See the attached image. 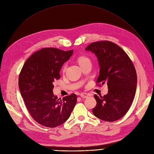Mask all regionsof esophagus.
I'll list each match as a JSON object with an SVG mask.
<instances>
[{
    "label": "esophagus",
    "instance_id": "1",
    "mask_svg": "<svg viewBox=\"0 0 154 154\" xmlns=\"http://www.w3.org/2000/svg\"><path fill=\"white\" fill-rule=\"evenodd\" d=\"M80 97L82 98H87L88 97V95L86 93H82L80 94Z\"/></svg>",
    "mask_w": 154,
    "mask_h": 154
}]
</instances>
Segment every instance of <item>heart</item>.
I'll return each mask as SVG.
<instances>
[{
	"mask_svg": "<svg viewBox=\"0 0 154 154\" xmlns=\"http://www.w3.org/2000/svg\"><path fill=\"white\" fill-rule=\"evenodd\" d=\"M76 61H77V63L79 64V66L82 68L87 64H91V61L90 60V58L85 55H80V56H78ZM66 68V65H64L62 69L63 72L65 71Z\"/></svg>",
	"mask_w": 154,
	"mask_h": 154,
	"instance_id": "b5f03b06",
	"label": "heart"
}]
</instances>
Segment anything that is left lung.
Segmentation results:
<instances>
[{
    "label": "left lung",
    "mask_w": 154,
    "mask_h": 154,
    "mask_svg": "<svg viewBox=\"0 0 154 154\" xmlns=\"http://www.w3.org/2000/svg\"><path fill=\"white\" fill-rule=\"evenodd\" d=\"M85 50L97 57L100 75L97 83L106 82L108 88L103 97L94 94L97 105L93 113L104 121L118 120L127 113L135 97L137 76L134 65L125 51L111 41L93 42Z\"/></svg>",
    "instance_id": "left-lung-1"
}]
</instances>
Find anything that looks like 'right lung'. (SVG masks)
Segmentation results:
<instances>
[{"label":"right lung","instance_id":"add662e5","mask_svg":"<svg viewBox=\"0 0 154 154\" xmlns=\"http://www.w3.org/2000/svg\"><path fill=\"white\" fill-rule=\"evenodd\" d=\"M72 53L73 50L42 48L28 58L20 71L19 87L21 96L33 119L45 127L62 125L76 105L75 94L61 100L53 92V83L60 78L62 66Z\"/></svg>","mask_w":154,"mask_h":154}]
</instances>
